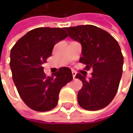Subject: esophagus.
<instances>
[{"mask_svg": "<svg viewBox=\"0 0 133 133\" xmlns=\"http://www.w3.org/2000/svg\"><path fill=\"white\" fill-rule=\"evenodd\" d=\"M71 74H72L73 78H75V75H76V72H75V71H71Z\"/></svg>", "mask_w": 133, "mask_h": 133, "instance_id": "1", "label": "esophagus"}]
</instances>
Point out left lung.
Listing matches in <instances>:
<instances>
[{
  "mask_svg": "<svg viewBox=\"0 0 133 133\" xmlns=\"http://www.w3.org/2000/svg\"><path fill=\"white\" fill-rule=\"evenodd\" d=\"M68 36L82 44L79 62L86 65L85 70L92 69V77L78 73L82 82L78 93L79 105L90 111L107 106L119 89L122 73L123 56L119 45L109 33L94 25H78L66 28Z\"/></svg>",
  "mask_w": 133,
  "mask_h": 133,
  "instance_id": "1",
  "label": "left lung"
}]
</instances>
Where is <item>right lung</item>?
I'll list each match as a JSON object with an SVG mask.
<instances>
[{
	"label": "right lung",
	"mask_w": 133,
	"mask_h": 133,
	"mask_svg": "<svg viewBox=\"0 0 133 133\" xmlns=\"http://www.w3.org/2000/svg\"><path fill=\"white\" fill-rule=\"evenodd\" d=\"M67 37L65 28H38L28 31L11 48L10 67L14 85L24 102L35 111L53 109L60 90L73 79L69 68H60L48 77L42 66L55 44Z\"/></svg>",
	"instance_id": "add662e5"
}]
</instances>
